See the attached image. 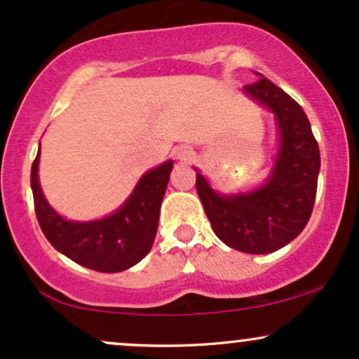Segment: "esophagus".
Here are the masks:
<instances>
[{
  "label": "esophagus",
  "mask_w": 359,
  "mask_h": 359,
  "mask_svg": "<svg viewBox=\"0 0 359 359\" xmlns=\"http://www.w3.org/2000/svg\"><path fill=\"white\" fill-rule=\"evenodd\" d=\"M192 155V150L189 147H177L175 148V156L179 160H189Z\"/></svg>",
  "instance_id": "34e87169"
}]
</instances>
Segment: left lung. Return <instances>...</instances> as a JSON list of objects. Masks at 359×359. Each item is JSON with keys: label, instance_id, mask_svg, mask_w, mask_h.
I'll list each match as a JSON object with an SVG mask.
<instances>
[{"label": "left lung", "instance_id": "8db88e82", "mask_svg": "<svg viewBox=\"0 0 359 359\" xmlns=\"http://www.w3.org/2000/svg\"><path fill=\"white\" fill-rule=\"evenodd\" d=\"M245 86L250 100L273 113L278 151L269 179L250 192L219 194L197 172L196 189L216 236L243 253L266 255L297 238L314 208L320 168L319 145L304 109L258 74Z\"/></svg>", "mask_w": 359, "mask_h": 359}]
</instances>
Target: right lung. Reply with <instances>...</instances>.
Listing matches in <instances>:
<instances>
[{"instance_id":"right-lung-1","label":"right lung","mask_w":359,"mask_h":359,"mask_svg":"<svg viewBox=\"0 0 359 359\" xmlns=\"http://www.w3.org/2000/svg\"><path fill=\"white\" fill-rule=\"evenodd\" d=\"M40 150L32 165V192L36 219L50 245L86 269L116 273L131 269L151 250L160 205L174 162L145 172L130 197L109 216L96 221H69L45 199L39 182Z\"/></svg>"}]
</instances>
